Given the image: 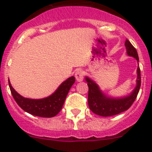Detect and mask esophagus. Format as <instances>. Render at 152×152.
Here are the masks:
<instances>
[{"label": "esophagus", "instance_id": "1", "mask_svg": "<svg viewBox=\"0 0 152 152\" xmlns=\"http://www.w3.org/2000/svg\"><path fill=\"white\" fill-rule=\"evenodd\" d=\"M83 72L82 71H81V70H78V71H76V73H75V77H76V81H79V82H80L83 80Z\"/></svg>", "mask_w": 152, "mask_h": 152}]
</instances>
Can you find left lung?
<instances>
[{
    "mask_svg": "<svg viewBox=\"0 0 152 152\" xmlns=\"http://www.w3.org/2000/svg\"><path fill=\"white\" fill-rule=\"evenodd\" d=\"M124 45L127 55L134 57L139 62L136 49L127 39H126ZM85 80L89 87L88 104L91 111L99 116H111L127 111L135 101L140 87V71L138 66L137 68V80L135 89L130 95L121 97H113L106 95L100 89L97 83L88 76H86Z\"/></svg>",
    "mask_w": 152,
    "mask_h": 152,
    "instance_id": "left-lung-1",
    "label": "left lung"
}]
</instances>
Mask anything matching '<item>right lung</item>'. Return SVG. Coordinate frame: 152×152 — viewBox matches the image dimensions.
<instances>
[{"instance_id": "right-lung-1", "label": "right lung", "mask_w": 152, "mask_h": 152, "mask_svg": "<svg viewBox=\"0 0 152 152\" xmlns=\"http://www.w3.org/2000/svg\"><path fill=\"white\" fill-rule=\"evenodd\" d=\"M75 82V77L63 81L53 94L41 99H30L22 97L12 87L9 79V85L12 96L20 108L34 116L53 117L61 111L70 89Z\"/></svg>"}]
</instances>
